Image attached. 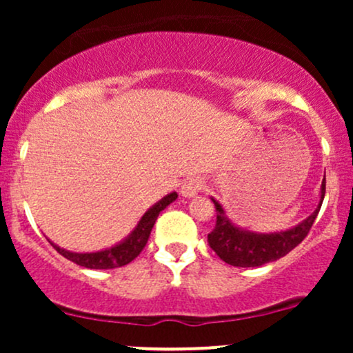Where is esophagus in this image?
<instances>
[{"label": "esophagus", "mask_w": 353, "mask_h": 353, "mask_svg": "<svg viewBox=\"0 0 353 353\" xmlns=\"http://www.w3.org/2000/svg\"><path fill=\"white\" fill-rule=\"evenodd\" d=\"M201 190H202V181L199 177H190V179H188L184 184H182L181 194L184 197H194L197 196Z\"/></svg>", "instance_id": "1"}]
</instances>
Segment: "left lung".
<instances>
[{
  "label": "left lung",
  "instance_id": "1",
  "mask_svg": "<svg viewBox=\"0 0 353 353\" xmlns=\"http://www.w3.org/2000/svg\"><path fill=\"white\" fill-rule=\"evenodd\" d=\"M323 196H325V176H323L322 185H320V202L317 209L295 228L270 234L252 232V230L239 228L225 216V210L212 197L217 221L216 228L208 236L210 249L225 264L234 267H259L277 261V259L283 257L295 249L307 237L320 208H322Z\"/></svg>",
  "mask_w": 353,
  "mask_h": 353
}]
</instances>
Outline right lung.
Returning a JSON list of instances; mask_svg holds the SVG:
<instances>
[{"label": "right lung", "instance_id": "add662e5", "mask_svg": "<svg viewBox=\"0 0 353 353\" xmlns=\"http://www.w3.org/2000/svg\"><path fill=\"white\" fill-rule=\"evenodd\" d=\"M176 199L177 192H171L165 197H163L159 202H156L151 209L145 210V214L141 217V221L137 222L134 230H132L124 241L109 247V249L98 250V252H71V250H66L63 249V247L52 244V242L51 245L54 247L63 257H66L68 261L74 262V264H78L81 267H86V269H116V267H123L125 264H129L131 261H134L137 255L141 254V250L144 249L145 244H148L149 234H151L161 210H164Z\"/></svg>", "mask_w": 353, "mask_h": 353}]
</instances>
